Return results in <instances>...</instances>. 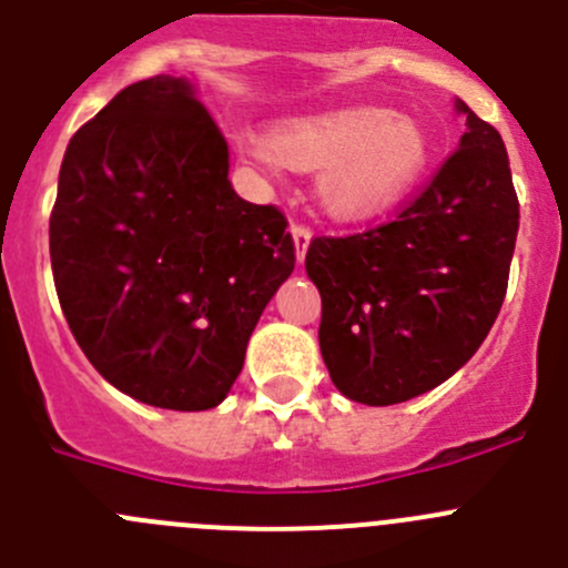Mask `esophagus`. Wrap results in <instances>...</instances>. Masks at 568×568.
I'll return each mask as SVG.
<instances>
[{
	"instance_id": "obj_1",
	"label": "esophagus",
	"mask_w": 568,
	"mask_h": 568,
	"mask_svg": "<svg viewBox=\"0 0 568 568\" xmlns=\"http://www.w3.org/2000/svg\"><path fill=\"white\" fill-rule=\"evenodd\" d=\"M293 242H295V258L304 264L306 251H310V242H312V231L306 225H293Z\"/></svg>"
}]
</instances>
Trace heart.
Segmentation results:
<instances>
[{
    "label": "heart",
    "mask_w": 568,
    "mask_h": 568,
    "mask_svg": "<svg viewBox=\"0 0 568 568\" xmlns=\"http://www.w3.org/2000/svg\"><path fill=\"white\" fill-rule=\"evenodd\" d=\"M256 164L317 172L315 197L337 223H368L396 209L426 172L432 142L409 113L348 105L281 119L267 144L245 142Z\"/></svg>",
    "instance_id": "b5f03b06"
}]
</instances>
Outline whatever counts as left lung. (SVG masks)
<instances>
[{
	"mask_svg": "<svg viewBox=\"0 0 568 568\" xmlns=\"http://www.w3.org/2000/svg\"><path fill=\"white\" fill-rule=\"evenodd\" d=\"M455 108L460 144L393 223L317 236L306 253L323 362L351 402L402 404L455 376L505 301L518 234L510 161L496 128Z\"/></svg>",
	"mask_w": 568,
	"mask_h": 568,
	"instance_id": "obj_1",
	"label": "left lung"
}]
</instances>
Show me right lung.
Wrapping results in <instances>:
<instances>
[{"label":"right lung","mask_w":568,"mask_h":568,"mask_svg":"<svg viewBox=\"0 0 568 568\" xmlns=\"http://www.w3.org/2000/svg\"><path fill=\"white\" fill-rule=\"evenodd\" d=\"M50 258L102 379L150 407L200 413L234 387L295 245L278 209L234 192L229 142L192 80L155 74L69 142Z\"/></svg>","instance_id":"obj_1"}]
</instances>
